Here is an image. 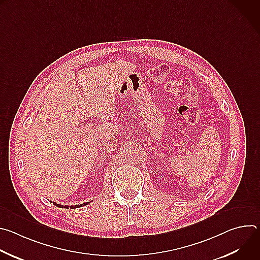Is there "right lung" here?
I'll return each instance as SVG.
<instances>
[{
	"label": "right lung",
	"instance_id": "1",
	"mask_svg": "<svg viewBox=\"0 0 260 260\" xmlns=\"http://www.w3.org/2000/svg\"><path fill=\"white\" fill-rule=\"evenodd\" d=\"M87 204L88 203H85V204H82V205H87ZM54 205L57 206V207H60V208H71V209H74V208H77V207H81L82 206V205H80V206L79 205H77V206H61V205H58V204H55V203H54Z\"/></svg>",
	"mask_w": 260,
	"mask_h": 260
}]
</instances>
